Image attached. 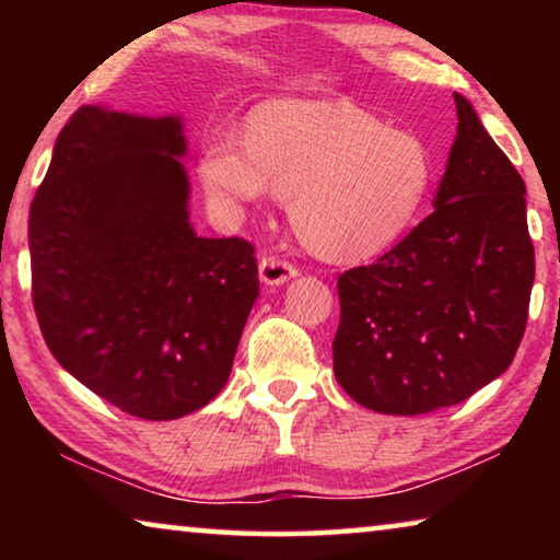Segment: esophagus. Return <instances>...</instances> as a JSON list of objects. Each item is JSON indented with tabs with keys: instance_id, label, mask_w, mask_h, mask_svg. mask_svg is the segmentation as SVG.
Listing matches in <instances>:
<instances>
[{
	"instance_id": "esophagus-1",
	"label": "esophagus",
	"mask_w": 560,
	"mask_h": 560,
	"mask_svg": "<svg viewBox=\"0 0 560 560\" xmlns=\"http://www.w3.org/2000/svg\"><path fill=\"white\" fill-rule=\"evenodd\" d=\"M296 273L299 269L293 267V264H289L287 259L273 257V254H269V257H264L259 261V279L267 283V287H281V283L291 281Z\"/></svg>"
}]
</instances>
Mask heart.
Instances as JSON below:
<instances>
[{"mask_svg": "<svg viewBox=\"0 0 560 560\" xmlns=\"http://www.w3.org/2000/svg\"><path fill=\"white\" fill-rule=\"evenodd\" d=\"M200 179L220 210L289 197L299 240L318 257L363 261L410 230L434 183L420 136L387 128L346 101H277L254 113L246 136L202 143Z\"/></svg>", "mask_w": 560, "mask_h": 560, "instance_id": "1", "label": "heart"}]
</instances>
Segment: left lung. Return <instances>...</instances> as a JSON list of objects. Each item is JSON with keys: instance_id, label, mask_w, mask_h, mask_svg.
Masks as SVG:
<instances>
[{"instance_id": "obj_1", "label": "left lung", "mask_w": 560, "mask_h": 560, "mask_svg": "<svg viewBox=\"0 0 560 560\" xmlns=\"http://www.w3.org/2000/svg\"><path fill=\"white\" fill-rule=\"evenodd\" d=\"M457 138L434 212L371 267L338 277L334 373L358 405L424 415L506 371L526 330L534 244L526 185L454 93Z\"/></svg>"}]
</instances>
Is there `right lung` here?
I'll return each mask as SVG.
<instances>
[{
    "mask_svg": "<svg viewBox=\"0 0 560 560\" xmlns=\"http://www.w3.org/2000/svg\"><path fill=\"white\" fill-rule=\"evenodd\" d=\"M179 116L83 106L30 210L32 299L63 371L118 410L177 420L230 381L259 296L254 246L189 224Z\"/></svg>",
    "mask_w": 560,
    "mask_h": 560,
    "instance_id": "right-lung-1",
    "label": "right lung"
}]
</instances>
